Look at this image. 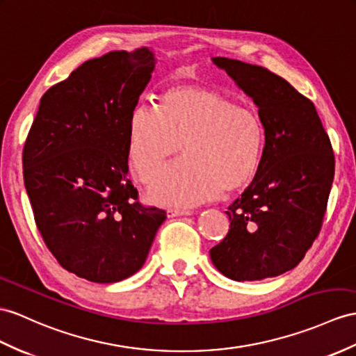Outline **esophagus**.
I'll return each instance as SVG.
<instances>
[{"label":"esophagus","instance_id":"esophagus-1","mask_svg":"<svg viewBox=\"0 0 356 356\" xmlns=\"http://www.w3.org/2000/svg\"><path fill=\"white\" fill-rule=\"evenodd\" d=\"M193 214L192 210H181V208H169L168 216L169 218H177V216H190Z\"/></svg>","mask_w":356,"mask_h":356}]
</instances>
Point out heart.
I'll return each instance as SVG.
<instances>
[{
  "label": "heart",
  "instance_id": "obj_1",
  "mask_svg": "<svg viewBox=\"0 0 356 356\" xmlns=\"http://www.w3.org/2000/svg\"><path fill=\"white\" fill-rule=\"evenodd\" d=\"M264 125L255 107L234 104L222 92L177 84L161 95L160 110L140 104L129 116L128 159L142 183H151L163 161L172 163L149 190L159 204L195 205L249 184L261 163Z\"/></svg>",
  "mask_w": 356,
  "mask_h": 356
}]
</instances>
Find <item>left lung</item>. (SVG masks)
<instances>
[{
    "instance_id": "left-lung-1",
    "label": "left lung",
    "mask_w": 356,
    "mask_h": 356,
    "mask_svg": "<svg viewBox=\"0 0 356 356\" xmlns=\"http://www.w3.org/2000/svg\"><path fill=\"white\" fill-rule=\"evenodd\" d=\"M254 99L264 151L252 183L227 210L229 231L210 249L234 281H259L296 267L313 246L326 213L335 159L314 104L266 67L214 57Z\"/></svg>"
}]
</instances>
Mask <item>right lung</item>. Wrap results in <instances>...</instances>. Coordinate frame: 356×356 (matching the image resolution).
Instances as JSON below:
<instances>
[{
    "label": "right lung",
    "mask_w": 356,
    "mask_h": 356,
    "mask_svg": "<svg viewBox=\"0 0 356 356\" xmlns=\"http://www.w3.org/2000/svg\"><path fill=\"white\" fill-rule=\"evenodd\" d=\"M148 48L88 60L40 99L24 145L34 222L67 272L127 280L145 264L166 211L145 207L128 178L129 116L151 80Z\"/></svg>",
    "instance_id": "add662e5"
}]
</instances>
